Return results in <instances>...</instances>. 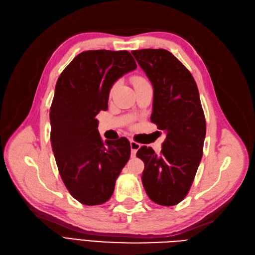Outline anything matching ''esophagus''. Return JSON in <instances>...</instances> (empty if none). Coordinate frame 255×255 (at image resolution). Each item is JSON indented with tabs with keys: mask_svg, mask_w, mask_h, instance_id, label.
<instances>
[{
	"mask_svg": "<svg viewBox=\"0 0 255 255\" xmlns=\"http://www.w3.org/2000/svg\"><path fill=\"white\" fill-rule=\"evenodd\" d=\"M129 145H130V150H132V154L135 156L136 152L138 151V149L140 148V144L138 143V142H136V141H134V140H130L129 141Z\"/></svg>",
	"mask_w": 255,
	"mask_h": 255,
	"instance_id": "1",
	"label": "esophagus"
}]
</instances>
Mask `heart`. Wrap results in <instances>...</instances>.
Returning a JSON list of instances; mask_svg holds the SVG:
<instances>
[{
	"label": "heart",
	"instance_id": "1",
	"mask_svg": "<svg viewBox=\"0 0 255 255\" xmlns=\"http://www.w3.org/2000/svg\"><path fill=\"white\" fill-rule=\"evenodd\" d=\"M132 82H133L135 87H136V86H139V85L148 83L143 78H141V76H133V78H132ZM116 89H117V83H115V84L113 85V86L111 87L110 96H113V95H114V92L116 91Z\"/></svg>",
	"mask_w": 255,
	"mask_h": 255
}]
</instances>
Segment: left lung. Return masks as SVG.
Masks as SVG:
<instances>
[{
	"label": "left lung",
	"instance_id": "8db88e82",
	"mask_svg": "<svg viewBox=\"0 0 255 255\" xmlns=\"http://www.w3.org/2000/svg\"><path fill=\"white\" fill-rule=\"evenodd\" d=\"M152 83L151 121L166 133L159 155L141 146V175L146 195L159 205L172 206L187 196L203 155L206 123L199 90L191 73L164 49L132 51Z\"/></svg>",
	"mask_w": 255,
	"mask_h": 255
}]
</instances>
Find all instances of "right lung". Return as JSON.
<instances>
[{
  "label": "right lung",
  "mask_w": 255,
  "mask_h": 255,
  "mask_svg": "<svg viewBox=\"0 0 255 255\" xmlns=\"http://www.w3.org/2000/svg\"><path fill=\"white\" fill-rule=\"evenodd\" d=\"M136 67L128 51L90 50L75 56L57 80L50 110L51 145L61 180L82 204L109 201L129 158L126 137L103 143L96 116L107 110L114 83Z\"/></svg>",
  "instance_id": "1"
}]
</instances>
